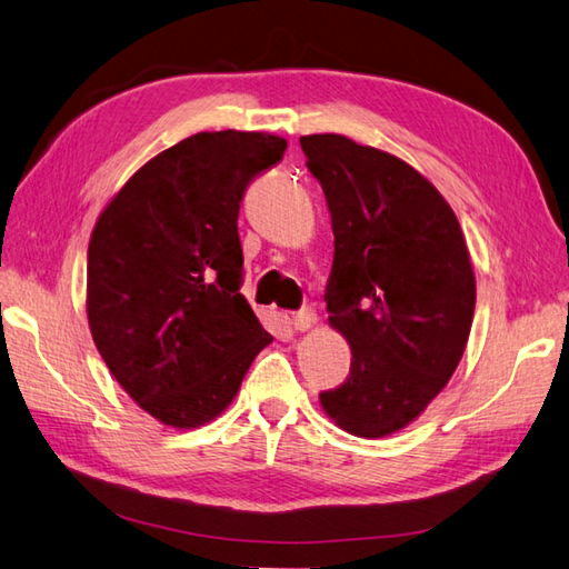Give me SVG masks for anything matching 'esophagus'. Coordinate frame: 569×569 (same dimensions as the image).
I'll use <instances>...</instances> for the list:
<instances>
[{"mask_svg": "<svg viewBox=\"0 0 569 569\" xmlns=\"http://www.w3.org/2000/svg\"><path fill=\"white\" fill-rule=\"evenodd\" d=\"M315 322H317V312L312 308H302L293 315V327L300 329V332H306V329H310Z\"/></svg>", "mask_w": 569, "mask_h": 569, "instance_id": "34e87169", "label": "esophagus"}]
</instances>
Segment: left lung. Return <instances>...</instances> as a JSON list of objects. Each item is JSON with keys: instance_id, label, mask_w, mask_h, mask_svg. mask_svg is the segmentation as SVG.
<instances>
[{"instance_id": "left-lung-1", "label": "left lung", "mask_w": 569, "mask_h": 569, "mask_svg": "<svg viewBox=\"0 0 569 569\" xmlns=\"http://www.w3.org/2000/svg\"><path fill=\"white\" fill-rule=\"evenodd\" d=\"M335 232L325 300L351 371L320 392L327 417L361 439L405 429L453 376L470 337L475 273L458 218L400 157L347 136H302Z\"/></svg>"}]
</instances>
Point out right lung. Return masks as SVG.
Here are the masks:
<instances>
[{
  "instance_id": "add662e5",
  "label": "right lung",
  "mask_w": 569,
  "mask_h": 569,
  "mask_svg": "<svg viewBox=\"0 0 569 569\" xmlns=\"http://www.w3.org/2000/svg\"><path fill=\"white\" fill-rule=\"evenodd\" d=\"M286 148L257 130L196 133L142 164L91 232V337L121 388L167 427L224 412L273 341L240 293L237 216L247 183Z\"/></svg>"
}]
</instances>
